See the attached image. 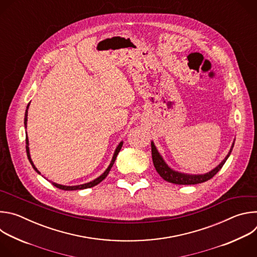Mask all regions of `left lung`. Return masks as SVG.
I'll return each instance as SVG.
<instances>
[{
    "label": "left lung",
    "mask_w": 257,
    "mask_h": 257,
    "mask_svg": "<svg viewBox=\"0 0 257 257\" xmlns=\"http://www.w3.org/2000/svg\"><path fill=\"white\" fill-rule=\"evenodd\" d=\"M234 143H235V139L233 141V144L231 146L230 152L228 153L227 157L221 162V164H219L218 166H216L214 169H212L208 173L199 174V175H192V174L177 172V171L173 170L172 168H170L168 166V164L165 162V160L163 159V157L161 156V154L159 153V151L157 150L154 141H152V156H153L154 166H155L157 172L160 174V176L164 180H166L170 183H174V184H178V185L198 184V183H202V182H205V181L211 179L219 170L222 169V167L224 166V164L226 163V161L228 160V158L230 157V155L232 153V150L234 148Z\"/></svg>",
    "instance_id": "8db88e82"
}]
</instances>
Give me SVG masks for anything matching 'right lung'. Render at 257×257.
<instances>
[{"instance_id": "1", "label": "right lung", "mask_w": 257, "mask_h": 257, "mask_svg": "<svg viewBox=\"0 0 257 257\" xmlns=\"http://www.w3.org/2000/svg\"><path fill=\"white\" fill-rule=\"evenodd\" d=\"M29 103H30V102H29ZM29 103H28L27 106H26L25 117H24V127H25V129H26V127H27V114H28ZM28 145H29V143H28V137H27V132H26V154H27V158H28V160H29V162H30L32 168L34 169V171H35L36 173H38V174L41 175V172H40L38 169H36V167L34 166L32 160H31V158H30V153H29ZM122 145H123V141H121V142L119 143V145L117 146V149L115 150V153H114V155H113L112 161H111V163H109V165H108V167L106 168V170H105L99 177H97L96 179H94V180H92V181H90V182H88V183H85V184H80V185H75V186L61 185V184H57V183H55V182H52V184H53L55 187H57V188H59V189H62V190H81V189H86V188H90V187H93V186L97 185L98 183H100V182L107 176V174L109 173V171H111V169H112V167H113V165H114V163H115V161H116V158H117L118 154L120 153V151H121V149H122Z\"/></svg>"}]
</instances>
